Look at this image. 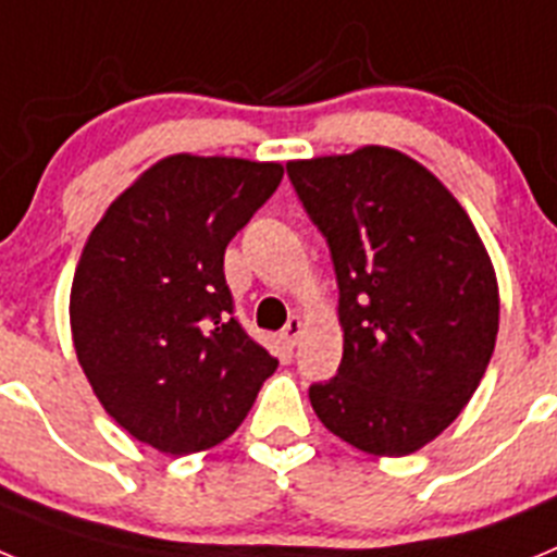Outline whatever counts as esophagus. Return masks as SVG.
I'll use <instances>...</instances> for the list:
<instances>
[{
	"instance_id": "obj_1",
	"label": "esophagus",
	"mask_w": 557,
	"mask_h": 557,
	"mask_svg": "<svg viewBox=\"0 0 557 557\" xmlns=\"http://www.w3.org/2000/svg\"><path fill=\"white\" fill-rule=\"evenodd\" d=\"M301 334H304V318H301V314H293V318L287 321V326L282 329L284 343H287V346H298Z\"/></svg>"
}]
</instances>
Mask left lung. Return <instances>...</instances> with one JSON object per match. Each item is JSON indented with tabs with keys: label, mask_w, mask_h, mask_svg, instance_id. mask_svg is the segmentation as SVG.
I'll return each instance as SVG.
<instances>
[{
	"label": "left lung",
	"mask_w": 557,
	"mask_h": 557,
	"mask_svg": "<svg viewBox=\"0 0 557 557\" xmlns=\"http://www.w3.org/2000/svg\"><path fill=\"white\" fill-rule=\"evenodd\" d=\"M326 236L343 359L309 387L321 424L373 457H405L462 412L499 332V284L474 223L407 152L366 145L287 164Z\"/></svg>",
	"instance_id": "obj_1"
}]
</instances>
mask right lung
<instances>
[{
    "label": "right lung",
    "instance_id": "add662e5",
    "mask_svg": "<svg viewBox=\"0 0 557 557\" xmlns=\"http://www.w3.org/2000/svg\"><path fill=\"white\" fill-rule=\"evenodd\" d=\"M282 175L278 161L175 152L83 245L69 295L77 362L102 410L164 455L223 444L278 368L231 318L223 256Z\"/></svg>",
    "mask_w": 557,
    "mask_h": 557
}]
</instances>
